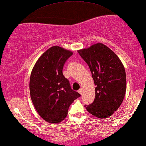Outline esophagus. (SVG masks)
<instances>
[{
    "label": "esophagus",
    "mask_w": 146,
    "mask_h": 146,
    "mask_svg": "<svg viewBox=\"0 0 146 146\" xmlns=\"http://www.w3.org/2000/svg\"><path fill=\"white\" fill-rule=\"evenodd\" d=\"M82 92H83V90H82V89L81 88V89H80L79 90H78V93H79L80 94H82Z\"/></svg>",
    "instance_id": "obj_1"
}]
</instances>
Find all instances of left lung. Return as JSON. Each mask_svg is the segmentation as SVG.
<instances>
[{
  "label": "left lung",
  "mask_w": 146,
  "mask_h": 146,
  "mask_svg": "<svg viewBox=\"0 0 146 146\" xmlns=\"http://www.w3.org/2000/svg\"><path fill=\"white\" fill-rule=\"evenodd\" d=\"M87 63L96 86V97L90 105L89 113L99 119H106L121 105L126 90V72L118 56L103 43L94 44L78 50Z\"/></svg>",
  "instance_id": "left-lung-1"
}]
</instances>
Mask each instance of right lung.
<instances>
[{
	"label": "right lung",
	"mask_w": 146,
	"mask_h": 146,
	"mask_svg": "<svg viewBox=\"0 0 146 146\" xmlns=\"http://www.w3.org/2000/svg\"><path fill=\"white\" fill-rule=\"evenodd\" d=\"M58 46L47 49L37 60L29 80V92L35 109L49 123H59L68 115V108L80 96L72 90L62 74L64 64L72 55Z\"/></svg>",
	"instance_id": "obj_1"
}]
</instances>
